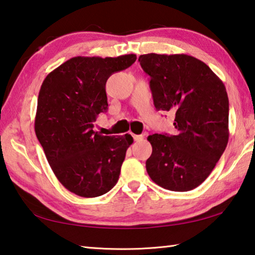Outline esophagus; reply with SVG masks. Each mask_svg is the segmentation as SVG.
I'll list each match as a JSON object with an SVG mask.
<instances>
[{"label": "esophagus", "instance_id": "1", "mask_svg": "<svg viewBox=\"0 0 255 255\" xmlns=\"http://www.w3.org/2000/svg\"><path fill=\"white\" fill-rule=\"evenodd\" d=\"M131 136H132V138H133V140H136V141L141 140V139H143V138H144L143 135H135V133H131Z\"/></svg>", "mask_w": 255, "mask_h": 255}]
</instances>
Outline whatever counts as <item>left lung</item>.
I'll list each match as a JSON object with an SVG mask.
<instances>
[{
	"mask_svg": "<svg viewBox=\"0 0 255 255\" xmlns=\"http://www.w3.org/2000/svg\"><path fill=\"white\" fill-rule=\"evenodd\" d=\"M150 77L156 110L175 115L174 135L154 133L146 170L171 191H190L208 178L225 150L228 97L221 79L204 62L184 54H146L138 58Z\"/></svg>",
	"mask_w": 255,
	"mask_h": 255,
	"instance_id": "left-lung-1",
	"label": "left lung"
}]
</instances>
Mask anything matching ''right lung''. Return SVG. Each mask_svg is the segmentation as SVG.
I'll use <instances>...</instances> for the list:
<instances>
[{"mask_svg": "<svg viewBox=\"0 0 255 255\" xmlns=\"http://www.w3.org/2000/svg\"><path fill=\"white\" fill-rule=\"evenodd\" d=\"M136 55L73 57L46 76L38 96L34 131L56 178L84 198L118 182L130 135L102 136L94 122L108 110L107 80L131 66Z\"/></svg>", "mask_w": 255, "mask_h": 255, "instance_id": "obj_1", "label": "right lung"}]
</instances>
